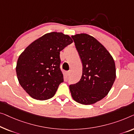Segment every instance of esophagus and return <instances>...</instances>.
I'll list each match as a JSON object with an SVG mask.
<instances>
[{
	"instance_id": "obj_1",
	"label": "esophagus",
	"mask_w": 134,
	"mask_h": 134,
	"mask_svg": "<svg viewBox=\"0 0 134 134\" xmlns=\"http://www.w3.org/2000/svg\"><path fill=\"white\" fill-rule=\"evenodd\" d=\"M70 72H71L70 70H69V71H67V72H66V73H67V75L68 76H69L70 75Z\"/></svg>"
}]
</instances>
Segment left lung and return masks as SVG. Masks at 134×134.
<instances>
[{"mask_svg":"<svg viewBox=\"0 0 134 134\" xmlns=\"http://www.w3.org/2000/svg\"><path fill=\"white\" fill-rule=\"evenodd\" d=\"M82 63L80 81L69 86L71 96L82 105H91L107 96L114 82L115 65L109 52L86 34L71 36Z\"/></svg>","mask_w":134,"mask_h":134,"instance_id":"8db88e82","label":"left lung"}]
</instances>
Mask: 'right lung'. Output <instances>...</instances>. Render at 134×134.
I'll list each match as a JSON object with an SVG mask.
<instances>
[{"label":"right lung","instance_id":"add662e5","mask_svg":"<svg viewBox=\"0 0 134 134\" xmlns=\"http://www.w3.org/2000/svg\"><path fill=\"white\" fill-rule=\"evenodd\" d=\"M72 43L69 35L53 32L36 40L21 53L16 73L20 84L30 96L44 100L55 95L64 81L60 52Z\"/></svg>","mask_w":134,"mask_h":134}]
</instances>
